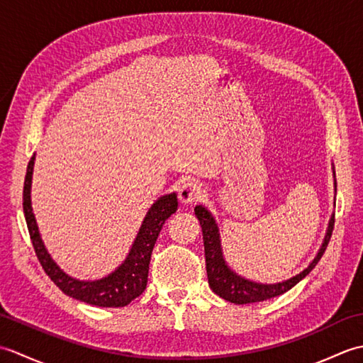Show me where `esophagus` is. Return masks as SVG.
Returning <instances> with one entry per match:
<instances>
[{
  "instance_id": "34e87169",
  "label": "esophagus",
  "mask_w": 363,
  "mask_h": 363,
  "mask_svg": "<svg viewBox=\"0 0 363 363\" xmlns=\"http://www.w3.org/2000/svg\"><path fill=\"white\" fill-rule=\"evenodd\" d=\"M201 196H203L201 184H198L195 181L184 182L179 187V201L182 204H194V203L199 201Z\"/></svg>"
}]
</instances>
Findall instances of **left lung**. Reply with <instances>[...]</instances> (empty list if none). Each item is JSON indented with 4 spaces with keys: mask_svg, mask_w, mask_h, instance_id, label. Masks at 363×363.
Instances as JSON below:
<instances>
[{
    "mask_svg": "<svg viewBox=\"0 0 363 363\" xmlns=\"http://www.w3.org/2000/svg\"><path fill=\"white\" fill-rule=\"evenodd\" d=\"M335 176V173H334ZM195 215L199 220V225L203 229V240H204V254H206V269H207V279H209L211 289L217 293L223 299L229 301L234 304H251V303H260V301H267L269 298L279 296L282 293L289 291L291 287L304 279L309 274L315 265L318 264L323 254H325L328 243L330 240L334 229V215L329 220V226L326 230L325 240H323L321 248L317 256L311 262V265L303 269L299 274L290 277L287 281L277 282V284H259L252 282L250 279L238 276L234 273L226 264L225 257H223L221 250V240L217 221L212 217V213L203 206L195 207Z\"/></svg>",
    "mask_w": 363,
    "mask_h": 363,
    "instance_id": "1",
    "label": "left lung"
}]
</instances>
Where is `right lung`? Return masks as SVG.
Returning <instances> with one entry per match:
<instances>
[{"instance_id": "obj_1", "label": "right lung", "mask_w": 363, "mask_h": 363, "mask_svg": "<svg viewBox=\"0 0 363 363\" xmlns=\"http://www.w3.org/2000/svg\"><path fill=\"white\" fill-rule=\"evenodd\" d=\"M34 159L35 156L30 157L26 168L25 187H23V212H25L28 230L30 240H33L37 259L40 262L45 273L51 277V281L65 295L79 299L82 303L98 307L128 306L130 301L140 296L146 289L152 248L156 245L164 223L177 211L176 194L160 196L151 206V209L146 212L140 229H138L133 248H130L125 262L115 272L107 274L103 279L79 281L68 276L57 267L56 262L51 259L48 251H46L40 233H38L37 221L33 213V206H30V184H33Z\"/></svg>"}]
</instances>
